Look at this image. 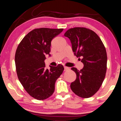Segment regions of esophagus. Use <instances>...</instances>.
Masks as SVG:
<instances>
[{"mask_svg": "<svg viewBox=\"0 0 121 121\" xmlns=\"http://www.w3.org/2000/svg\"><path fill=\"white\" fill-rule=\"evenodd\" d=\"M69 69V68L66 67V66H64V71H66V70H68Z\"/></svg>", "mask_w": 121, "mask_h": 121, "instance_id": "obj_1", "label": "esophagus"}]
</instances>
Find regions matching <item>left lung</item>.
I'll return each mask as SVG.
<instances>
[{
    "mask_svg": "<svg viewBox=\"0 0 121 121\" xmlns=\"http://www.w3.org/2000/svg\"><path fill=\"white\" fill-rule=\"evenodd\" d=\"M64 36L70 40L74 55L84 64L80 70L76 68H71L76 73V79L71 83L70 88L78 96L89 98L99 90L105 77L106 49L99 36L86 28H70Z\"/></svg>",
    "mask_w": 121,
    "mask_h": 121,
    "instance_id": "1",
    "label": "left lung"
}]
</instances>
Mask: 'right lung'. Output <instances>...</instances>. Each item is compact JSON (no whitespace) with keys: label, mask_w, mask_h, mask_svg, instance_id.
Instances as JSON below:
<instances>
[{"label":"right lung","mask_w":121,"mask_h":121,"mask_svg":"<svg viewBox=\"0 0 121 121\" xmlns=\"http://www.w3.org/2000/svg\"><path fill=\"white\" fill-rule=\"evenodd\" d=\"M63 29H35L18 45L15 61L19 81L30 96L43 100L52 95L57 79L64 68L62 65L45 69V56H50L51 41Z\"/></svg>","instance_id":"obj_1"}]
</instances>
